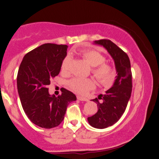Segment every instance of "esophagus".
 <instances>
[{
    "label": "esophagus",
    "mask_w": 159,
    "mask_h": 159,
    "mask_svg": "<svg viewBox=\"0 0 159 159\" xmlns=\"http://www.w3.org/2000/svg\"><path fill=\"white\" fill-rule=\"evenodd\" d=\"M77 98H78V100H80V101H84V102H87V101H88V99H87V98L82 97V96H78Z\"/></svg>",
    "instance_id": "1"
}]
</instances>
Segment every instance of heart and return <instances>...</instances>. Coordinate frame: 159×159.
<instances>
[{"instance_id": "obj_1", "label": "heart", "mask_w": 159, "mask_h": 159, "mask_svg": "<svg viewBox=\"0 0 159 159\" xmlns=\"http://www.w3.org/2000/svg\"><path fill=\"white\" fill-rule=\"evenodd\" d=\"M82 56L93 66L92 72L95 77L102 84L111 83L115 77V71L111 65L105 63V57L101 53L95 50H85ZM72 56L66 55L61 63V71L67 72L70 68ZM69 86L72 90L80 94H85L95 87V82L90 78H74L69 81Z\"/></svg>"}]
</instances>
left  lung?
Instances as JSON below:
<instances>
[{"label": "left lung", "mask_w": 159, "mask_h": 159, "mask_svg": "<svg viewBox=\"0 0 159 159\" xmlns=\"http://www.w3.org/2000/svg\"><path fill=\"white\" fill-rule=\"evenodd\" d=\"M94 43L102 45L112 57L117 73L112 87L105 94H100L98 98L92 100L97 104L98 109L96 114L87 118L91 126L105 129L116 123L127 107L132 90L131 63L126 53L111 40L100 39ZM98 99L102 100L103 102L99 103Z\"/></svg>", "instance_id": "8db88e82"}]
</instances>
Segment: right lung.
<instances>
[{"label": "right lung", "mask_w": 159, "mask_h": 159, "mask_svg": "<svg viewBox=\"0 0 159 159\" xmlns=\"http://www.w3.org/2000/svg\"><path fill=\"white\" fill-rule=\"evenodd\" d=\"M67 48L66 45L45 43L25 54L20 64L17 87L21 105L30 121L41 128L58 126L69 104L76 100L75 95L66 89L55 96L47 88L60 73Z\"/></svg>", "instance_id": "obj_1"}]
</instances>
